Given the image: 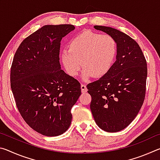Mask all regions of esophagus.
<instances>
[{
    "label": "esophagus",
    "instance_id": "obj_1",
    "mask_svg": "<svg viewBox=\"0 0 160 160\" xmlns=\"http://www.w3.org/2000/svg\"><path fill=\"white\" fill-rule=\"evenodd\" d=\"M81 90H82V92H87V91H88L86 85H84V84L81 85Z\"/></svg>",
    "mask_w": 160,
    "mask_h": 160
}]
</instances>
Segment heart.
<instances>
[{
	"instance_id": "heart-1",
	"label": "heart",
	"mask_w": 160,
	"mask_h": 160,
	"mask_svg": "<svg viewBox=\"0 0 160 160\" xmlns=\"http://www.w3.org/2000/svg\"><path fill=\"white\" fill-rule=\"evenodd\" d=\"M117 53V44L109 34L102 35L85 30L70 40L68 49L61 51L60 59L66 73L75 77L83 67L82 78H101L113 64Z\"/></svg>"
}]
</instances>
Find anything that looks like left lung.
<instances>
[{
    "label": "left lung",
    "mask_w": 160,
    "mask_h": 160,
    "mask_svg": "<svg viewBox=\"0 0 160 160\" xmlns=\"http://www.w3.org/2000/svg\"><path fill=\"white\" fill-rule=\"evenodd\" d=\"M94 28L114 38L117 53L109 71L87 85L90 109L100 128L118 132L133 121L144 102L147 62L138 44L128 35L109 27Z\"/></svg>",
    "instance_id": "8db88e82"
}]
</instances>
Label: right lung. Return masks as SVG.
<instances>
[{
    "label": "right lung",
    "mask_w": 160,
    "mask_h": 160,
    "mask_svg": "<svg viewBox=\"0 0 160 160\" xmlns=\"http://www.w3.org/2000/svg\"><path fill=\"white\" fill-rule=\"evenodd\" d=\"M72 25H45L22 41L10 70V86L25 122L40 134L57 136L70 127V111L81 94L80 84L61 69L62 38Z\"/></svg>",
    "instance_id": "obj_1"
}]
</instances>
